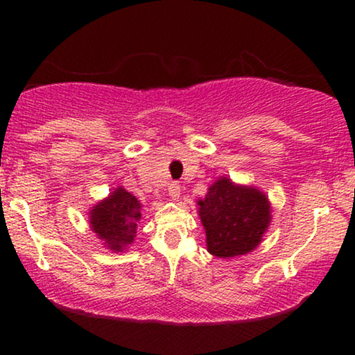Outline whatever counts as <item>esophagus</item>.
Wrapping results in <instances>:
<instances>
[{"instance_id": "obj_1", "label": "esophagus", "mask_w": 355, "mask_h": 355, "mask_svg": "<svg viewBox=\"0 0 355 355\" xmlns=\"http://www.w3.org/2000/svg\"><path fill=\"white\" fill-rule=\"evenodd\" d=\"M180 185L178 183H172V185L168 187V197L172 198L173 202H178V198H180Z\"/></svg>"}]
</instances>
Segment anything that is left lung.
I'll list each match as a JSON object with an SVG mask.
<instances>
[{
    "label": "left lung",
    "mask_w": 355,
    "mask_h": 355,
    "mask_svg": "<svg viewBox=\"0 0 355 355\" xmlns=\"http://www.w3.org/2000/svg\"><path fill=\"white\" fill-rule=\"evenodd\" d=\"M207 250L220 259L245 255L262 242L272 222L266 191L220 177L197 202Z\"/></svg>",
    "instance_id": "left-lung-1"
}]
</instances>
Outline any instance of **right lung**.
Instances as JSON below:
<instances>
[{
  "label": "right lung",
  "instance_id": "right-lung-1",
  "mask_svg": "<svg viewBox=\"0 0 355 355\" xmlns=\"http://www.w3.org/2000/svg\"><path fill=\"white\" fill-rule=\"evenodd\" d=\"M141 202L135 195L116 187L108 197L88 211L89 229L95 232L103 245L112 252H125L137 237V227L141 220Z\"/></svg>",
  "mask_w": 355,
  "mask_h": 355
}]
</instances>
